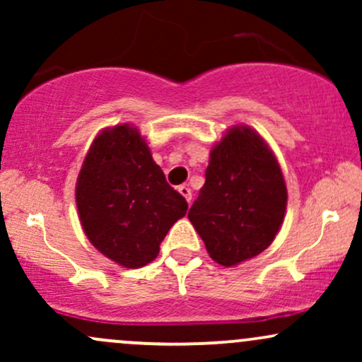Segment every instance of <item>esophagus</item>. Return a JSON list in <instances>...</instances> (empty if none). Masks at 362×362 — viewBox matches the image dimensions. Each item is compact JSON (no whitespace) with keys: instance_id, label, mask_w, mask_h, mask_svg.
I'll return each instance as SVG.
<instances>
[{"instance_id":"34e87169","label":"esophagus","mask_w":362,"mask_h":362,"mask_svg":"<svg viewBox=\"0 0 362 362\" xmlns=\"http://www.w3.org/2000/svg\"><path fill=\"white\" fill-rule=\"evenodd\" d=\"M178 192L184 195L185 201L190 204V201H192V190H190V187L189 185H180V187H178Z\"/></svg>"}]
</instances>
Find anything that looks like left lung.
<instances>
[{
    "label": "left lung",
    "instance_id": "obj_1",
    "mask_svg": "<svg viewBox=\"0 0 362 362\" xmlns=\"http://www.w3.org/2000/svg\"><path fill=\"white\" fill-rule=\"evenodd\" d=\"M286 204V182L271 148L253 129L235 126L211 149L189 219L211 259L231 267L274 242Z\"/></svg>",
    "mask_w": 362,
    "mask_h": 362
}]
</instances>
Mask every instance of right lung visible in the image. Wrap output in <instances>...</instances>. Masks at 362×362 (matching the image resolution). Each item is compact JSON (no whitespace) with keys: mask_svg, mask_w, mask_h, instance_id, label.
I'll use <instances>...</instances> for the list:
<instances>
[{"mask_svg":"<svg viewBox=\"0 0 362 362\" xmlns=\"http://www.w3.org/2000/svg\"><path fill=\"white\" fill-rule=\"evenodd\" d=\"M76 207L86 238L115 264L138 269L156 259L187 201L168 185L139 129H103L76 180Z\"/></svg>","mask_w":362,"mask_h":362,"instance_id":"right-lung-1","label":"right lung"}]
</instances>
